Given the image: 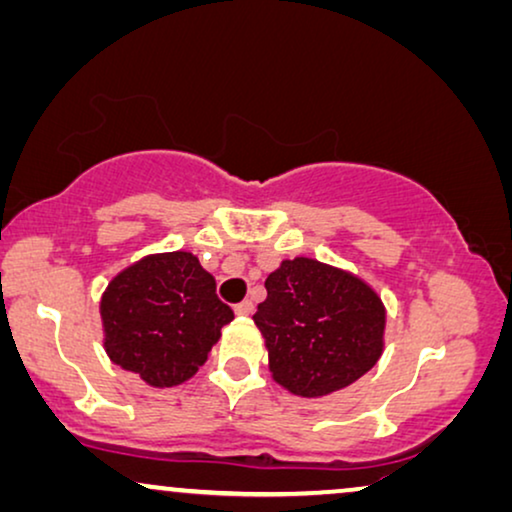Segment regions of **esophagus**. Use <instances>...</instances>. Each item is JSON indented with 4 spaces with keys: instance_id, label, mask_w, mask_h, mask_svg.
Listing matches in <instances>:
<instances>
[{
    "instance_id": "obj_1",
    "label": "esophagus",
    "mask_w": 512,
    "mask_h": 512,
    "mask_svg": "<svg viewBox=\"0 0 512 512\" xmlns=\"http://www.w3.org/2000/svg\"><path fill=\"white\" fill-rule=\"evenodd\" d=\"M234 311H236V315H243V318H246V315L255 311V304L250 299H246V301H241V304H236Z\"/></svg>"
}]
</instances>
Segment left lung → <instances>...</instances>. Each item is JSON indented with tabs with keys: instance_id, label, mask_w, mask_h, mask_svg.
<instances>
[{
	"instance_id": "obj_1",
	"label": "left lung",
	"mask_w": 512,
	"mask_h": 512,
	"mask_svg": "<svg viewBox=\"0 0 512 512\" xmlns=\"http://www.w3.org/2000/svg\"><path fill=\"white\" fill-rule=\"evenodd\" d=\"M264 287L253 320L273 380L297 397L343 390L383 355L385 306L362 278L294 257L269 273Z\"/></svg>"
}]
</instances>
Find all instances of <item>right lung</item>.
Listing matches in <instances>:
<instances>
[{
	"label": "right lung",
	"instance_id": "right-lung-1",
	"mask_svg": "<svg viewBox=\"0 0 512 512\" xmlns=\"http://www.w3.org/2000/svg\"><path fill=\"white\" fill-rule=\"evenodd\" d=\"M111 362L153 387L185 383L206 362L234 311L185 250L148 255L115 276L99 304Z\"/></svg>",
	"mask_w": 512,
	"mask_h": 512
}]
</instances>
